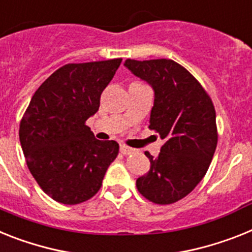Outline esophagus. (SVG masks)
<instances>
[{
  "mask_svg": "<svg viewBox=\"0 0 252 252\" xmlns=\"http://www.w3.org/2000/svg\"><path fill=\"white\" fill-rule=\"evenodd\" d=\"M120 152H122L123 155H129V154L133 152V149H130V147H128L126 145H122L120 146Z\"/></svg>",
  "mask_w": 252,
  "mask_h": 252,
  "instance_id": "esophagus-1",
  "label": "esophagus"
}]
</instances>
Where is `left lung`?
<instances>
[{
    "instance_id": "obj_1",
    "label": "left lung",
    "mask_w": 252,
    "mask_h": 252,
    "mask_svg": "<svg viewBox=\"0 0 252 252\" xmlns=\"http://www.w3.org/2000/svg\"><path fill=\"white\" fill-rule=\"evenodd\" d=\"M124 65L155 91L149 128L165 141L158 158L145 152L151 166L137 179V189L154 204H174L193 191L210 166L218 143L214 103L175 61L128 59Z\"/></svg>"
}]
</instances>
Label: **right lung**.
Instances as JSON below:
<instances>
[{"mask_svg": "<svg viewBox=\"0 0 252 252\" xmlns=\"http://www.w3.org/2000/svg\"><path fill=\"white\" fill-rule=\"evenodd\" d=\"M122 59L66 64L35 91L20 120L19 138L27 165L55 201L77 205L100 191L107 168L119 154L115 141L96 139L87 119Z\"/></svg>", "mask_w": 252, "mask_h": 252, "instance_id": "1", "label": "right lung"}]
</instances>
